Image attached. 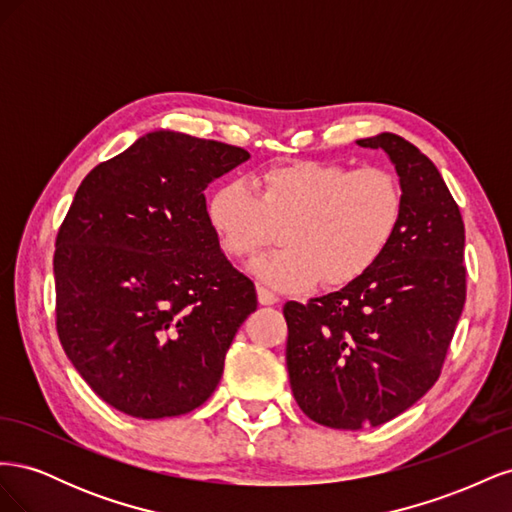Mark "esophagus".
<instances>
[{"label": "esophagus", "mask_w": 512, "mask_h": 512, "mask_svg": "<svg viewBox=\"0 0 512 512\" xmlns=\"http://www.w3.org/2000/svg\"><path fill=\"white\" fill-rule=\"evenodd\" d=\"M258 303L260 305H275L277 301H280V299H277V294L275 292H271L269 288H265V286H258Z\"/></svg>", "instance_id": "1"}]
</instances>
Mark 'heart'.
<instances>
[{"label": "heart", "instance_id": "1", "mask_svg": "<svg viewBox=\"0 0 512 512\" xmlns=\"http://www.w3.org/2000/svg\"><path fill=\"white\" fill-rule=\"evenodd\" d=\"M224 183L207 205L220 250L247 258L282 228L284 247L250 262V273L277 290H299L322 280L344 286L359 280L389 250L404 220V190L391 170L301 162Z\"/></svg>", "mask_w": 512, "mask_h": 512}]
</instances>
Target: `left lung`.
Instances as JSON below:
<instances>
[{"mask_svg":"<svg viewBox=\"0 0 512 512\" xmlns=\"http://www.w3.org/2000/svg\"><path fill=\"white\" fill-rule=\"evenodd\" d=\"M356 143L395 164L404 190L397 237L359 280L284 305L292 395L333 429L376 427L416 404L440 378L466 303V230L438 168L391 132Z\"/></svg>","mask_w":512,"mask_h":512,"instance_id":"8db88e82","label":"left lung"}]
</instances>
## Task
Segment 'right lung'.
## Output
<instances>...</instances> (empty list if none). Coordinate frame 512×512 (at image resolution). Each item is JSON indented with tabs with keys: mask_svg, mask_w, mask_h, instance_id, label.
I'll return each mask as SVG.
<instances>
[{
	"mask_svg": "<svg viewBox=\"0 0 512 512\" xmlns=\"http://www.w3.org/2000/svg\"><path fill=\"white\" fill-rule=\"evenodd\" d=\"M250 153L149 132L98 164L55 241L57 335L108 406L166 418L203 406L258 301L207 220V185Z\"/></svg>",
	"mask_w": 512,
	"mask_h": 512,
	"instance_id": "right-lung-1",
	"label": "right lung"
}]
</instances>
